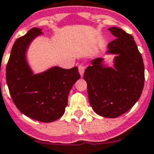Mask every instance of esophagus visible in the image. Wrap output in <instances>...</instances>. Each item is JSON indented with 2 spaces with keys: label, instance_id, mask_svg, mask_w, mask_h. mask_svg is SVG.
I'll return each mask as SVG.
<instances>
[{
  "label": "esophagus",
  "instance_id": "34e87169",
  "mask_svg": "<svg viewBox=\"0 0 154 154\" xmlns=\"http://www.w3.org/2000/svg\"><path fill=\"white\" fill-rule=\"evenodd\" d=\"M85 66H84L83 64H80L79 66H78V71H79L81 76H82L83 73H84V72H85Z\"/></svg>",
  "mask_w": 154,
  "mask_h": 154
}]
</instances>
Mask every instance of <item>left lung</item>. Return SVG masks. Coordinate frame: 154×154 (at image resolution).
I'll return each mask as SVG.
<instances>
[{"instance_id":"obj_1","label":"left lung","mask_w":154,"mask_h":154,"mask_svg":"<svg viewBox=\"0 0 154 154\" xmlns=\"http://www.w3.org/2000/svg\"><path fill=\"white\" fill-rule=\"evenodd\" d=\"M108 30L116 37L108 44L109 53L118 55L115 69L106 68L103 59L97 58L85 69L84 79L94 111L103 117L116 118L139 100L145 83V66L132 35L115 26Z\"/></svg>"}]
</instances>
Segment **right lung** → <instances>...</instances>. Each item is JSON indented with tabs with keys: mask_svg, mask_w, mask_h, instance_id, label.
Masks as SVG:
<instances>
[{
	"mask_svg": "<svg viewBox=\"0 0 154 154\" xmlns=\"http://www.w3.org/2000/svg\"><path fill=\"white\" fill-rule=\"evenodd\" d=\"M40 29L32 28L15 41L6 66L9 94L22 114L38 121L50 123L60 118L68 105V96L80 78L77 67L64 69L54 67L33 74L26 61V51Z\"/></svg>",
	"mask_w": 154,
	"mask_h": 154,
	"instance_id": "add662e5",
	"label": "right lung"
}]
</instances>
